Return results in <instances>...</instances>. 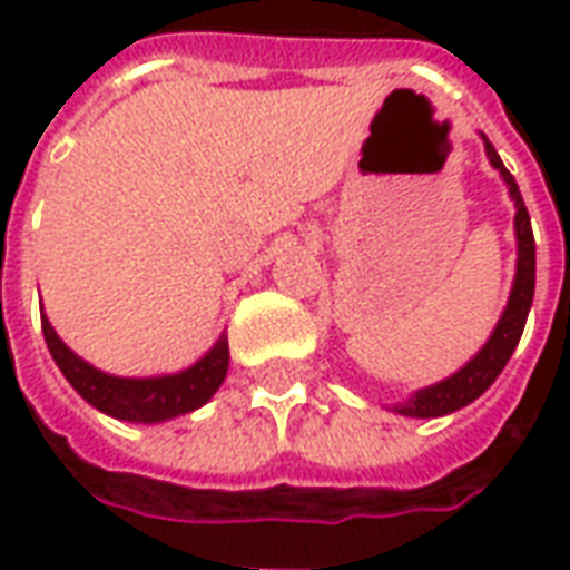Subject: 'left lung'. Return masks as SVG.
<instances>
[{"label":"left lung","mask_w":570,"mask_h":570,"mask_svg":"<svg viewBox=\"0 0 570 570\" xmlns=\"http://www.w3.org/2000/svg\"><path fill=\"white\" fill-rule=\"evenodd\" d=\"M482 142H485V155H489L491 167L507 183V191H510V200H513L515 207V277L513 286H510V298H507V308H503L498 326L491 330L489 342L479 347L461 370L452 372L442 382L430 384V387H421L409 400L391 406V412L406 415V419H440V415H449V412L470 406L476 396L485 394L494 384V379L503 372L507 360L513 357L515 345L522 338V330H525L528 311H531V298H534V235H531V216H528L525 200L519 195L513 174L503 167L501 155L494 151L485 134H482Z\"/></svg>","instance_id":"obj_1"}]
</instances>
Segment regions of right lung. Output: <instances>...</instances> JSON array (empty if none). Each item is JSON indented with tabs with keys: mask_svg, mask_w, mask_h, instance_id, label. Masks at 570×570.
Returning <instances> with one entry per match:
<instances>
[{
	"mask_svg": "<svg viewBox=\"0 0 570 570\" xmlns=\"http://www.w3.org/2000/svg\"><path fill=\"white\" fill-rule=\"evenodd\" d=\"M42 333L51 357L67 375V382L76 387V394L100 409L104 415L130 424H161V421L179 419L200 409L210 400L228 372V338L225 333L216 338V345L183 372L167 375H149V379H121L97 370L88 360H81L72 347L63 345V338L55 333L51 321L42 314Z\"/></svg>",
	"mask_w": 570,
	"mask_h": 570,
	"instance_id": "obj_1",
	"label": "right lung"
}]
</instances>
